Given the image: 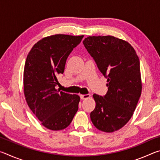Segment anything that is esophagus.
<instances>
[{
	"label": "esophagus",
	"mask_w": 160,
	"mask_h": 160,
	"mask_svg": "<svg viewBox=\"0 0 160 160\" xmlns=\"http://www.w3.org/2000/svg\"><path fill=\"white\" fill-rule=\"evenodd\" d=\"M91 97V95L90 94H80V99H87L88 98H90Z\"/></svg>",
	"instance_id": "34e87169"
}]
</instances>
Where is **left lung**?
<instances>
[{"label":"left lung","instance_id":"obj_1","mask_svg":"<svg viewBox=\"0 0 160 160\" xmlns=\"http://www.w3.org/2000/svg\"><path fill=\"white\" fill-rule=\"evenodd\" d=\"M83 44L107 78L106 95L93 94L91 121L99 131H116L131 119L141 95L139 58L128 42L110 35L89 36Z\"/></svg>","mask_w":160,"mask_h":160}]
</instances>
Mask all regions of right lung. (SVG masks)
Here are the masks:
<instances>
[{
	"label": "right lung",
	"instance_id": "1",
	"mask_svg": "<svg viewBox=\"0 0 160 160\" xmlns=\"http://www.w3.org/2000/svg\"><path fill=\"white\" fill-rule=\"evenodd\" d=\"M83 35L54 34L44 37L29 51L24 68V94L29 109L51 131L68 126L78 109L80 97L56 88L68 56Z\"/></svg>",
	"mask_w": 160,
	"mask_h": 160
}]
</instances>
